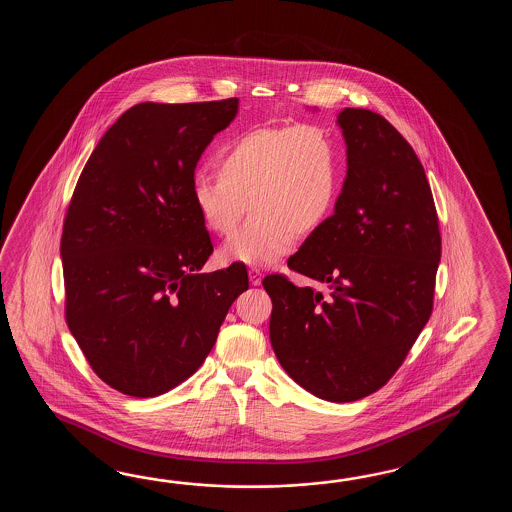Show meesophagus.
<instances>
[{
    "instance_id": "obj_1",
    "label": "esophagus",
    "mask_w": 512,
    "mask_h": 512,
    "mask_svg": "<svg viewBox=\"0 0 512 512\" xmlns=\"http://www.w3.org/2000/svg\"><path fill=\"white\" fill-rule=\"evenodd\" d=\"M249 278H251L252 285H261L263 274H261L260 269H251V271H249Z\"/></svg>"
}]
</instances>
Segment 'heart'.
<instances>
[{
  "instance_id": "1",
  "label": "heart",
  "mask_w": 512,
  "mask_h": 512,
  "mask_svg": "<svg viewBox=\"0 0 512 512\" xmlns=\"http://www.w3.org/2000/svg\"><path fill=\"white\" fill-rule=\"evenodd\" d=\"M218 175L192 181L194 207L205 227L229 236L251 203V225L219 249L221 260L269 267L324 225L338 194L335 144L311 124L258 126L229 142L216 161Z\"/></svg>"
}]
</instances>
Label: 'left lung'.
Here are the masks:
<instances>
[{"instance_id":"1","label":"left lung","mask_w":512,"mask_h":512,"mask_svg":"<svg viewBox=\"0 0 512 512\" xmlns=\"http://www.w3.org/2000/svg\"><path fill=\"white\" fill-rule=\"evenodd\" d=\"M348 174L333 216L309 234L289 269L327 291L271 274L276 359L307 392L351 403L392 379L432 315L441 236L414 148L370 109L338 113Z\"/></svg>"}]
</instances>
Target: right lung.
<instances>
[{
	"mask_svg": "<svg viewBox=\"0 0 512 512\" xmlns=\"http://www.w3.org/2000/svg\"><path fill=\"white\" fill-rule=\"evenodd\" d=\"M238 104H137L78 179L60 245L67 326L124 395L157 397L186 381L249 289L241 263L201 272L214 247L192 199L197 163Z\"/></svg>",
	"mask_w": 512,
	"mask_h": 512,
	"instance_id": "add662e5",
	"label": "right lung"
}]
</instances>
